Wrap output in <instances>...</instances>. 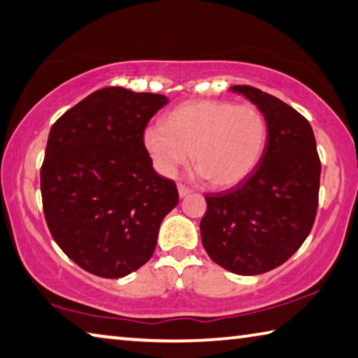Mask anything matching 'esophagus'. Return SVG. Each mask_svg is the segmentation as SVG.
<instances>
[{
	"instance_id": "esophagus-1",
	"label": "esophagus",
	"mask_w": 358,
	"mask_h": 358,
	"mask_svg": "<svg viewBox=\"0 0 358 358\" xmlns=\"http://www.w3.org/2000/svg\"><path fill=\"white\" fill-rule=\"evenodd\" d=\"M178 190H179V196H180V198L190 195V193L193 192L192 189H189V187H185V185H182V184L178 185Z\"/></svg>"
}]
</instances>
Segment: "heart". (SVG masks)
<instances>
[{
	"instance_id": "b5f03b06",
	"label": "heart",
	"mask_w": 358,
	"mask_h": 358,
	"mask_svg": "<svg viewBox=\"0 0 358 358\" xmlns=\"http://www.w3.org/2000/svg\"><path fill=\"white\" fill-rule=\"evenodd\" d=\"M268 136L258 106L229 100H195L168 113L165 125H149L143 144L157 171L174 176L192 162L210 185L227 189L258 166Z\"/></svg>"
}]
</instances>
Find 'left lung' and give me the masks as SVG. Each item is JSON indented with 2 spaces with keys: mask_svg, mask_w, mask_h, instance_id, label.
Instances as JSON below:
<instances>
[{
  "mask_svg": "<svg viewBox=\"0 0 358 358\" xmlns=\"http://www.w3.org/2000/svg\"><path fill=\"white\" fill-rule=\"evenodd\" d=\"M264 113L268 136L255 171L227 192L204 195L201 239L209 258L237 275H259L286 262L315 224L321 160L310 122L283 100L237 85Z\"/></svg>",
  "mask_w": 358,
  "mask_h": 358,
  "instance_id": "obj_1",
  "label": "left lung"
}]
</instances>
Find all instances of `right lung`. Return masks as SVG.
Segmentation results:
<instances>
[{
    "mask_svg": "<svg viewBox=\"0 0 358 358\" xmlns=\"http://www.w3.org/2000/svg\"><path fill=\"white\" fill-rule=\"evenodd\" d=\"M168 99L119 86L92 92L50 130L41 168L42 208L75 264L121 278L150 259L160 223L179 203L174 180L152 168L143 134Z\"/></svg>",
    "mask_w": 358,
    "mask_h": 358,
    "instance_id": "right-lung-1",
    "label": "right lung"
}]
</instances>
